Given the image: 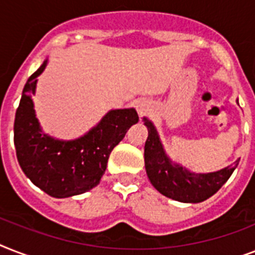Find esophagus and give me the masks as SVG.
<instances>
[{
  "instance_id": "obj_1",
  "label": "esophagus",
  "mask_w": 255,
  "mask_h": 255,
  "mask_svg": "<svg viewBox=\"0 0 255 255\" xmlns=\"http://www.w3.org/2000/svg\"><path fill=\"white\" fill-rule=\"evenodd\" d=\"M135 107H136V111H137V114H139L140 116H143V115H145L148 111H151L152 104H151V102L147 99H139L137 102H136Z\"/></svg>"
}]
</instances>
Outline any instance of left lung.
<instances>
[{
  "label": "left lung",
  "instance_id": "1",
  "mask_svg": "<svg viewBox=\"0 0 255 255\" xmlns=\"http://www.w3.org/2000/svg\"><path fill=\"white\" fill-rule=\"evenodd\" d=\"M144 126L148 128V137L144 147V161L149 181L165 197L180 202L205 201L221 188L233 170L237 168H222L210 173H194L174 163L164 149L157 129L151 120L143 118Z\"/></svg>",
  "mask_w": 255,
  "mask_h": 255
}]
</instances>
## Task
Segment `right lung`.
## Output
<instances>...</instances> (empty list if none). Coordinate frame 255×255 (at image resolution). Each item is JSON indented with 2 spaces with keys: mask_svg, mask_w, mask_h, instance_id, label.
<instances>
[{
  "mask_svg": "<svg viewBox=\"0 0 255 255\" xmlns=\"http://www.w3.org/2000/svg\"><path fill=\"white\" fill-rule=\"evenodd\" d=\"M49 59L27 79L14 120V145L26 177L55 198L73 197L95 188L106 172L110 153L139 122L135 108L111 110L85 135L61 140L42 131L31 96Z\"/></svg>",
  "mask_w": 255,
  "mask_h": 255,
  "instance_id": "right-lung-1",
  "label": "right lung"
}]
</instances>
